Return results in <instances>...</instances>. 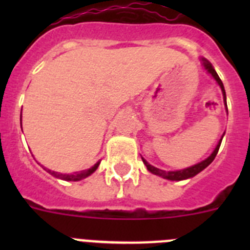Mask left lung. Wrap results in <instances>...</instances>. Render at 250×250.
Listing matches in <instances>:
<instances>
[{
	"mask_svg": "<svg viewBox=\"0 0 250 250\" xmlns=\"http://www.w3.org/2000/svg\"><path fill=\"white\" fill-rule=\"evenodd\" d=\"M200 61H202V65H203V67H204V70H207L208 74L211 75V77H213L214 80L216 81V83L219 85L220 89H222L223 101H224L225 110H227V112H228V107H227V95H225L224 85H223L222 80H220V77L218 76L216 71H215V70H214L213 65H211V63L209 62V61H208L207 59L202 57V59H200ZM223 136H224V134H223ZM223 136H222V138H220V140L218 141V144H216L215 149L213 150V152H211L210 155L208 156L207 159H204V160L200 161V163H198V164L191 165V167H185V169L174 170V171H165V170H161V169H159V167H152V165L149 164V163H147V161L145 160L144 158H143V156H141V159H143V163H144V164H145L146 169L149 170L150 173L154 174V175L161 176V178L167 179V180H176V182H180V180H185V179L193 178V176H195L196 174H199L200 171H203V170H204L205 167H208V165L211 164V161H213L214 159H215L216 154H218V150H219L220 144H222Z\"/></svg>",
	"mask_w": 250,
	"mask_h": 250,
	"instance_id": "left-lung-1",
	"label": "left lung"
}]
</instances>
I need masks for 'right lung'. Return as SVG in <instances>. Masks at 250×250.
<instances>
[{"label":"right lung","instance_id":"obj_1","mask_svg":"<svg viewBox=\"0 0 250 250\" xmlns=\"http://www.w3.org/2000/svg\"><path fill=\"white\" fill-rule=\"evenodd\" d=\"M20 120H21V119H20ZM100 161L101 160H99L98 163H96L94 167H90V169L81 170V171H77V173H74V174H61V173H57V171H52V170H50V169H45V170H47L51 175H54L55 178H57V179H61V180H66V182H79V180H83V179H85V178H87V176L91 175L94 171H96V169H98L99 165H100Z\"/></svg>","mask_w":250,"mask_h":250}]
</instances>
